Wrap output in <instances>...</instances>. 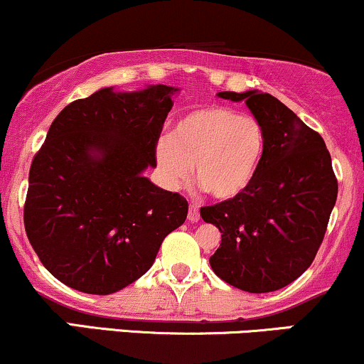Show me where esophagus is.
Listing matches in <instances>:
<instances>
[{"instance_id": "1", "label": "esophagus", "mask_w": 364, "mask_h": 364, "mask_svg": "<svg viewBox=\"0 0 364 364\" xmlns=\"http://www.w3.org/2000/svg\"><path fill=\"white\" fill-rule=\"evenodd\" d=\"M188 220L190 222H198L200 220V208L196 203L190 205V210H188Z\"/></svg>"}]
</instances>
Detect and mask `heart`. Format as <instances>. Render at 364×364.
Listing matches in <instances>:
<instances>
[{
  "mask_svg": "<svg viewBox=\"0 0 364 364\" xmlns=\"http://www.w3.org/2000/svg\"><path fill=\"white\" fill-rule=\"evenodd\" d=\"M266 151L259 118L220 105L185 113L173 135H161L156 159L169 186H179L193 173L213 198L230 200L251 186Z\"/></svg>",
  "mask_w": 364,
  "mask_h": 364,
  "instance_id": "b5f03b06",
  "label": "heart"
}]
</instances>
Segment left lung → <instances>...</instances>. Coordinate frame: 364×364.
<instances>
[{"instance_id": "8db88e82", "label": "left lung", "mask_w": 364, "mask_h": 364, "mask_svg": "<svg viewBox=\"0 0 364 364\" xmlns=\"http://www.w3.org/2000/svg\"><path fill=\"white\" fill-rule=\"evenodd\" d=\"M218 96L246 102L264 127L266 151L244 193L200 210L222 232L210 266L239 290H279L307 271L326 235L337 198L331 154L321 135L269 93Z\"/></svg>"}]
</instances>
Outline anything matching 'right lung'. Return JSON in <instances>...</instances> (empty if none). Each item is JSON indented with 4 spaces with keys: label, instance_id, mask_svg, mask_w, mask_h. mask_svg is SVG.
<instances>
[{
    "label": "right lung",
    "instance_id": "1",
    "mask_svg": "<svg viewBox=\"0 0 364 364\" xmlns=\"http://www.w3.org/2000/svg\"><path fill=\"white\" fill-rule=\"evenodd\" d=\"M178 87H103L69 103L32 161L23 220L52 277L110 295L142 277L188 215L179 193L144 176Z\"/></svg>",
    "mask_w": 364,
    "mask_h": 364
}]
</instances>
